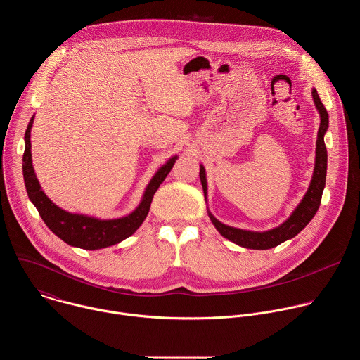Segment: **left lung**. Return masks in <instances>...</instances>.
<instances>
[{
    "instance_id": "1",
    "label": "left lung",
    "mask_w": 360,
    "mask_h": 360,
    "mask_svg": "<svg viewBox=\"0 0 360 360\" xmlns=\"http://www.w3.org/2000/svg\"><path fill=\"white\" fill-rule=\"evenodd\" d=\"M312 98L315 102V107L319 112L321 118V125L318 131V139H316V149H315V168H314V175L309 184V188H307L306 193L303 195L302 200L297 203V207L292 211L289 218L282 222L279 226H275L268 231H248V229H240L235 226H229L218 221L210 211L208 208V217L217 231L231 242L246 248V249H271L282 242L292 239L296 236L307 224H309L314 217L316 215L322 193L325 189L326 184V169H328V150L325 146V134L329 127V115L328 111L325 110L322 101L318 95V91L314 88L312 89ZM199 178L200 184L203 188V196L205 200H207L208 196V181H207V171H205V167L200 164L199 165Z\"/></svg>"
}]
</instances>
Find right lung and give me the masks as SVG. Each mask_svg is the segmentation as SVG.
Listing matches in <instances>:
<instances>
[{
    "label": "right lung",
    "mask_w": 360,
    "mask_h": 360,
    "mask_svg": "<svg viewBox=\"0 0 360 360\" xmlns=\"http://www.w3.org/2000/svg\"><path fill=\"white\" fill-rule=\"evenodd\" d=\"M34 117L35 115L31 117L24 135L25 149L22 157V175L28 198L34 203V207L37 208L39 217L49 228V231L56 233L65 243L85 250L102 249L117 245L135 233V231L142 225L149 212L153 193L157 192L160 185L171 172L174 164L178 160V155L171 157L153 174L143 191L138 207L131 214L114 219H101L85 214L68 212L60 208L57 203H54L45 195L35 175L31 153V129L34 124Z\"/></svg>",
    "instance_id": "1"
}]
</instances>
